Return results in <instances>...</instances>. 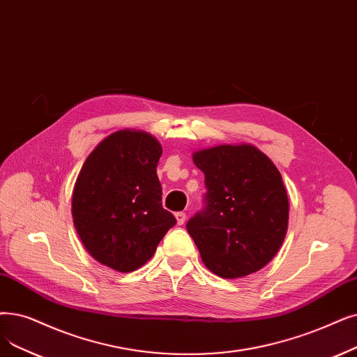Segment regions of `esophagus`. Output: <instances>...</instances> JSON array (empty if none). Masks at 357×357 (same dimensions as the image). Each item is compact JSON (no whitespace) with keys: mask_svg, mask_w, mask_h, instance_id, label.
Returning <instances> with one entry per match:
<instances>
[{"mask_svg":"<svg viewBox=\"0 0 357 357\" xmlns=\"http://www.w3.org/2000/svg\"><path fill=\"white\" fill-rule=\"evenodd\" d=\"M175 217H176V222H178V225L181 226V225H183V223H185V219H187V214H185L183 211H179V213H176V214H175Z\"/></svg>","mask_w":357,"mask_h":357,"instance_id":"1","label":"esophagus"}]
</instances>
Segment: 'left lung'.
Segmentation results:
<instances>
[{
  "label": "left lung",
  "instance_id": "left-lung-1",
  "mask_svg": "<svg viewBox=\"0 0 357 357\" xmlns=\"http://www.w3.org/2000/svg\"><path fill=\"white\" fill-rule=\"evenodd\" d=\"M204 172V207L187 223L206 267L223 278L261 270L284 241L289 198L273 162L258 149L217 146L194 153Z\"/></svg>",
  "mask_w": 357,
  "mask_h": 357
}]
</instances>
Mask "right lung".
Instances as JSON below:
<instances>
[{
	"instance_id": "obj_1",
	"label": "right lung",
	"mask_w": 357,
	"mask_h": 357,
	"mask_svg": "<svg viewBox=\"0 0 357 357\" xmlns=\"http://www.w3.org/2000/svg\"><path fill=\"white\" fill-rule=\"evenodd\" d=\"M162 147L140 131L111 134L86 159L73 192V219L89 254L121 273L156 252L174 214L162 206Z\"/></svg>"
}]
</instances>
